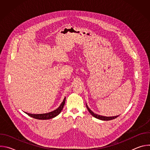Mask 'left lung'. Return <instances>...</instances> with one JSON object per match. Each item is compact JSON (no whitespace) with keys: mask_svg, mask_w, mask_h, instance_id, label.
Wrapping results in <instances>:
<instances>
[{"mask_svg":"<svg viewBox=\"0 0 150 150\" xmlns=\"http://www.w3.org/2000/svg\"><path fill=\"white\" fill-rule=\"evenodd\" d=\"M86 107H87V108L88 112H90V113L93 116H94V117H96V118H97V119H100V120H110L114 119H115V118H116V117H117L119 116V115H118V116H115L107 117V116H103L98 115H97V114L94 113L93 112H92V111L91 110V109L88 108L87 104H86Z\"/></svg>","mask_w":150,"mask_h":150,"instance_id":"left-lung-1","label":"left lung"}]
</instances>
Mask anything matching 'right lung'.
I'll return each instance as SVG.
<instances>
[{
	"mask_svg": "<svg viewBox=\"0 0 150 150\" xmlns=\"http://www.w3.org/2000/svg\"><path fill=\"white\" fill-rule=\"evenodd\" d=\"M65 100H66V97L64 98L62 103H61V104L60 105V106L59 108L54 110V111H52L51 112L49 113H43V114H31V113H28L27 112H25L27 115H28V116L34 118V119H40V120H47V119H52L54 117H56V116H57L62 111V110L63 108V106L65 105Z\"/></svg>",
	"mask_w": 150,
	"mask_h": 150,
	"instance_id": "1",
	"label": "right lung"
}]
</instances>
